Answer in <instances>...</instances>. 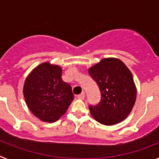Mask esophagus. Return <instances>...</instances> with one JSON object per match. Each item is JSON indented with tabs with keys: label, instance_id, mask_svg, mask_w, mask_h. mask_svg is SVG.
Here are the masks:
<instances>
[{
	"label": "esophagus",
	"instance_id": "esophagus-1",
	"mask_svg": "<svg viewBox=\"0 0 159 159\" xmlns=\"http://www.w3.org/2000/svg\"><path fill=\"white\" fill-rule=\"evenodd\" d=\"M84 97H85V93H84V92H82L81 94L77 95V98H78L79 99H84Z\"/></svg>",
	"mask_w": 159,
	"mask_h": 159
}]
</instances>
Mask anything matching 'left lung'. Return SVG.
Returning <instances> with one entry per match:
<instances>
[{"label":"left lung","instance_id":"1","mask_svg":"<svg viewBox=\"0 0 159 159\" xmlns=\"http://www.w3.org/2000/svg\"><path fill=\"white\" fill-rule=\"evenodd\" d=\"M88 73L101 94L100 102L89 106L92 117L106 126L124 120L131 111L137 95L128 67L119 59L106 58L90 67Z\"/></svg>","mask_w":159,"mask_h":159}]
</instances>
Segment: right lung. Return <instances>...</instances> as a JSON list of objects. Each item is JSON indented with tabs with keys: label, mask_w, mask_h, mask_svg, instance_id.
<instances>
[{
	"label": "right lung",
	"mask_w": 159,
	"mask_h": 159,
	"mask_svg": "<svg viewBox=\"0 0 159 159\" xmlns=\"http://www.w3.org/2000/svg\"><path fill=\"white\" fill-rule=\"evenodd\" d=\"M62 68L43 63L32 70L24 84V96L29 110L43 122L53 123L67 111L74 95L62 80Z\"/></svg>",
	"instance_id": "add662e5"
}]
</instances>
